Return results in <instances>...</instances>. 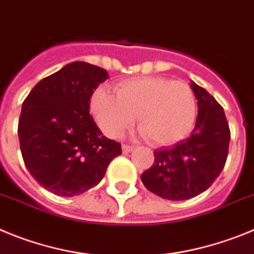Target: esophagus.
Wrapping results in <instances>:
<instances>
[{
	"instance_id": "obj_1",
	"label": "esophagus",
	"mask_w": 254,
	"mask_h": 254,
	"mask_svg": "<svg viewBox=\"0 0 254 254\" xmlns=\"http://www.w3.org/2000/svg\"><path fill=\"white\" fill-rule=\"evenodd\" d=\"M134 150V147H131V145H127V144H124L123 145V152L124 153H130Z\"/></svg>"
}]
</instances>
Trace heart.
<instances>
[{
	"mask_svg": "<svg viewBox=\"0 0 254 254\" xmlns=\"http://www.w3.org/2000/svg\"><path fill=\"white\" fill-rule=\"evenodd\" d=\"M113 93L100 88L91 97V113L100 129L116 138L138 118L140 134L154 145L182 140L192 130L197 115L193 91L184 81L143 76L124 79Z\"/></svg>",
	"mask_w": 254,
	"mask_h": 254,
	"instance_id": "b5f03b06",
	"label": "heart"
}]
</instances>
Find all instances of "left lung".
Masks as SVG:
<instances>
[{"mask_svg": "<svg viewBox=\"0 0 254 254\" xmlns=\"http://www.w3.org/2000/svg\"><path fill=\"white\" fill-rule=\"evenodd\" d=\"M190 87L197 100L191 135L172 147L155 149L154 163L140 176L150 192L172 201L189 200L211 186L225 166L230 141L223 107L193 81Z\"/></svg>", "mask_w": 254, "mask_h": 254, "instance_id": "8db88e82", "label": "left lung"}]
</instances>
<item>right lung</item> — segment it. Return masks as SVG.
<instances>
[{"label": "right lung", "instance_id": "obj_1", "mask_svg": "<svg viewBox=\"0 0 254 254\" xmlns=\"http://www.w3.org/2000/svg\"><path fill=\"white\" fill-rule=\"evenodd\" d=\"M109 73L73 62L45 77L22 104L20 149L30 175L45 190L72 197L101 182L122 144L104 136L90 115V99Z\"/></svg>", "mask_w": 254, "mask_h": 254}]
</instances>
